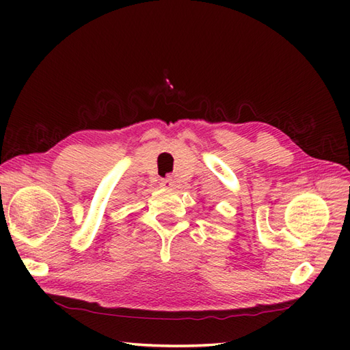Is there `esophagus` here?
<instances>
[{"label":"esophagus","instance_id":"1","mask_svg":"<svg viewBox=\"0 0 350 350\" xmlns=\"http://www.w3.org/2000/svg\"><path fill=\"white\" fill-rule=\"evenodd\" d=\"M161 187L163 188H173L174 187V180L171 177H165V179H161Z\"/></svg>","mask_w":350,"mask_h":350}]
</instances>
